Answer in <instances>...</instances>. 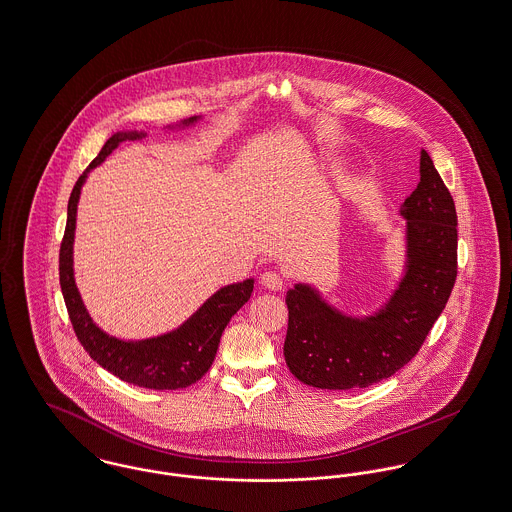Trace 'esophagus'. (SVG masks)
<instances>
[{"label":"esophagus","instance_id":"obj_1","mask_svg":"<svg viewBox=\"0 0 512 512\" xmlns=\"http://www.w3.org/2000/svg\"><path fill=\"white\" fill-rule=\"evenodd\" d=\"M261 284L269 290H282L284 288V276L276 271L263 272L261 274Z\"/></svg>","mask_w":512,"mask_h":512}]
</instances>
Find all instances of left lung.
Segmentation results:
<instances>
[{
    "mask_svg": "<svg viewBox=\"0 0 512 512\" xmlns=\"http://www.w3.org/2000/svg\"><path fill=\"white\" fill-rule=\"evenodd\" d=\"M400 216L406 218V271L377 313L344 315L309 284L288 290L284 358L301 383L329 391L365 389L420 352L451 296L458 245L454 201L425 151L420 183Z\"/></svg>",
    "mask_w": 512,
    "mask_h": 512,
    "instance_id": "left-lung-1",
    "label": "left lung"
}]
</instances>
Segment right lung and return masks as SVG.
Returning <instances> with one entry per match:
<instances>
[{
  "instance_id": "right-lung-1",
  "label": "right lung",
  "mask_w": 512,
  "mask_h": 512,
  "mask_svg": "<svg viewBox=\"0 0 512 512\" xmlns=\"http://www.w3.org/2000/svg\"><path fill=\"white\" fill-rule=\"evenodd\" d=\"M195 121L197 118H189L181 121V125ZM141 137H145V133H114L75 183L67 205V224L60 247L61 294L73 331L92 360L125 383L154 391H176L197 383L211 369L222 332L241 305L251 298L253 278L220 288L181 327L162 336L147 340H120L100 331L92 323L73 278V238L81 187L92 168L102 164L110 152L118 149L120 143Z\"/></svg>"
}]
</instances>
